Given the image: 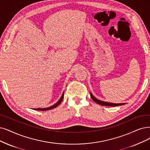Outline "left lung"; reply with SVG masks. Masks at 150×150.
<instances>
[{
	"label": "left lung",
	"instance_id": "obj_1",
	"mask_svg": "<svg viewBox=\"0 0 150 150\" xmlns=\"http://www.w3.org/2000/svg\"><path fill=\"white\" fill-rule=\"evenodd\" d=\"M90 94H91V97L92 99L95 101V103H97L98 105H101L103 106H116L122 105L124 104V103H109V102H106V101H101L97 98H96L91 93H90Z\"/></svg>",
	"mask_w": 150,
	"mask_h": 150
}]
</instances>
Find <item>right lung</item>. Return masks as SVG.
<instances>
[{
  "instance_id": "1",
  "label": "right lung",
  "mask_w": 150,
  "mask_h": 150,
  "mask_svg": "<svg viewBox=\"0 0 150 150\" xmlns=\"http://www.w3.org/2000/svg\"><path fill=\"white\" fill-rule=\"evenodd\" d=\"M63 97H64V92L63 93L61 98H59V100L57 101V102L55 105H52V106H50V107L45 108H35V109H34V110H38V111H46V110H52V109L55 108H56L57 106H58L59 104L61 103V102H62L63 99Z\"/></svg>"
}]
</instances>
